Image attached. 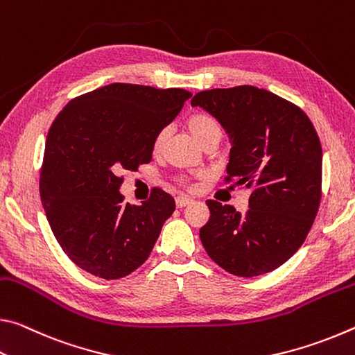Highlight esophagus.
<instances>
[{
	"mask_svg": "<svg viewBox=\"0 0 355 355\" xmlns=\"http://www.w3.org/2000/svg\"><path fill=\"white\" fill-rule=\"evenodd\" d=\"M191 201H193V200L187 198V196H178V198H176V206L182 209V207H185V206L191 205Z\"/></svg>",
	"mask_w": 355,
	"mask_h": 355,
	"instance_id": "obj_1",
	"label": "esophagus"
}]
</instances>
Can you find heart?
<instances>
[{"label":"heart","mask_w":355,"mask_h":355,"mask_svg":"<svg viewBox=\"0 0 355 355\" xmlns=\"http://www.w3.org/2000/svg\"><path fill=\"white\" fill-rule=\"evenodd\" d=\"M187 127L198 141L202 144V146H218V143L223 139L225 130L223 125L218 123V121L214 118L211 114L206 113H195L191 114L187 119ZM168 138V129L164 127L159 132L155 133L154 141H153V150L154 153H160L165 146V141ZM178 182L184 185V187H190V178L187 176H181L178 179Z\"/></svg>","instance_id":"heart-1"}]
</instances>
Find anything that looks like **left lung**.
Masks as SVG:
<instances>
[{
  "mask_svg": "<svg viewBox=\"0 0 355 355\" xmlns=\"http://www.w3.org/2000/svg\"><path fill=\"white\" fill-rule=\"evenodd\" d=\"M191 107L211 113L230 133L225 184L252 190L248 211L207 200L200 239L209 257L237 277L286 263L305 242L322 196V149L309 116L257 86L201 91ZM232 185V187H234Z\"/></svg>",
  "mask_w": 355,
  "mask_h": 355,
  "instance_id": "1",
  "label": "left lung"
}]
</instances>
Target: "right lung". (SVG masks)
Here are the masks:
<instances>
[{
  "label": "right lung",
  "instance_id": "1",
  "mask_svg": "<svg viewBox=\"0 0 355 355\" xmlns=\"http://www.w3.org/2000/svg\"><path fill=\"white\" fill-rule=\"evenodd\" d=\"M190 96L181 88L112 83L72 98L51 123L40 200L58 243L80 269L116 280L153 252L174 198L155 187L143 205L124 202L123 173L149 164L155 133Z\"/></svg>",
  "mask_w": 355,
  "mask_h": 355
}]
</instances>
